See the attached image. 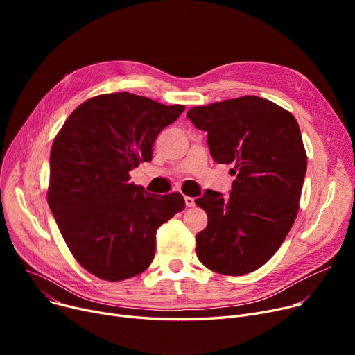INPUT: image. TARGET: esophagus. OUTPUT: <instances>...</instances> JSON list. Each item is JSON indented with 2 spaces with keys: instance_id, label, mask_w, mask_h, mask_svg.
Returning <instances> with one entry per match:
<instances>
[{
  "instance_id": "34e87169",
  "label": "esophagus",
  "mask_w": 355,
  "mask_h": 355,
  "mask_svg": "<svg viewBox=\"0 0 355 355\" xmlns=\"http://www.w3.org/2000/svg\"><path fill=\"white\" fill-rule=\"evenodd\" d=\"M184 200H185V206L187 207H194L196 206V201H194V198L193 197H184Z\"/></svg>"
}]
</instances>
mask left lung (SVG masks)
Wrapping results in <instances>:
<instances>
[{
	"instance_id": "left-lung-1",
	"label": "left lung",
	"mask_w": 355,
	"mask_h": 355,
	"mask_svg": "<svg viewBox=\"0 0 355 355\" xmlns=\"http://www.w3.org/2000/svg\"><path fill=\"white\" fill-rule=\"evenodd\" d=\"M187 118L207 132L213 159L233 164L236 175L227 197L207 190L196 200L209 217L196 236L197 257L221 275L250 273L281 248L300 209L306 173L300 125L257 96L196 106Z\"/></svg>"
}]
</instances>
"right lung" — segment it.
<instances>
[{
    "label": "right lung",
    "mask_w": 355,
    "mask_h": 355,
    "mask_svg": "<svg viewBox=\"0 0 355 355\" xmlns=\"http://www.w3.org/2000/svg\"><path fill=\"white\" fill-rule=\"evenodd\" d=\"M184 109L106 93L74 109L54 138L50 210L74 259L103 281L146 270L158 227L185 207L180 193L148 194L129 181V171L153 159L158 134Z\"/></svg>",
    "instance_id": "obj_1"
}]
</instances>
